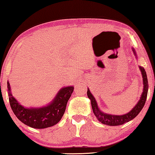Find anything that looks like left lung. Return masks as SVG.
<instances>
[{"label": "left lung", "mask_w": 155, "mask_h": 155, "mask_svg": "<svg viewBox=\"0 0 155 155\" xmlns=\"http://www.w3.org/2000/svg\"><path fill=\"white\" fill-rule=\"evenodd\" d=\"M132 50L133 54H134L135 56V58H137V54L136 52H135V48H132ZM139 68L140 70L142 77H143V92H142L140 98L138 102L136 104V105L133 108L131 111H130L128 113H127L126 114H124V115H114V114H107L101 111L98 107L96 99H95L94 96H93V94L91 93L90 89L87 88V94L88 98L90 99V102L91 105H92L93 112H94L95 116H96L99 121L101 122V124L111 126L123 125L126 124L127 122L130 121V120H133V118L136 117V116L139 114L140 112L141 111V110L143 109L147 96L148 81L147 74H146V72L145 71V69H144V68L139 65Z\"/></svg>", "instance_id": "1"}]
</instances>
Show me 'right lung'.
<instances>
[{
    "instance_id": "obj_1",
    "label": "right lung",
    "mask_w": 155,
    "mask_h": 155,
    "mask_svg": "<svg viewBox=\"0 0 155 155\" xmlns=\"http://www.w3.org/2000/svg\"><path fill=\"white\" fill-rule=\"evenodd\" d=\"M9 101L11 109L17 118L29 127L42 129L58 124L65 113L68 101L73 92V86L63 87L58 91L54 99L41 107H25L12 96L8 81Z\"/></svg>"
}]
</instances>
